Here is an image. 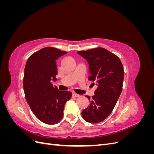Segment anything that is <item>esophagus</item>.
<instances>
[{
    "label": "esophagus",
    "mask_w": 154,
    "mask_h": 154,
    "mask_svg": "<svg viewBox=\"0 0 154 154\" xmlns=\"http://www.w3.org/2000/svg\"><path fill=\"white\" fill-rule=\"evenodd\" d=\"M80 96V95L76 94V93H72V97H78Z\"/></svg>",
    "instance_id": "esophagus-1"
}]
</instances>
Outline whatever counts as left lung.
<instances>
[{
	"instance_id": "8db88e82",
	"label": "left lung",
	"mask_w": 154,
	"mask_h": 154,
	"mask_svg": "<svg viewBox=\"0 0 154 154\" xmlns=\"http://www.w3.org/2000/svg\"><path fill=\"white\" fill-rule=\"evenodd\" d=\"M78 54L88 63L91 74L88 80L97 85L92 98L86 96L90 105L82 111V116L87 122L100 123L110 114L122 93L123 64L117 56L102 48L78 51Z\"/></svg>"
}]
</instances>
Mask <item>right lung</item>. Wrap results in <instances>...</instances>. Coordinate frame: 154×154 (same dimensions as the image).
I'll list each match as a JSON object with an SVG mask.
<instances>
[{
    "mask_svg": "<svg viewBox=\"0 0 154 154\" xmlns=\"http://www.w3.org/2000/svg\"><path fill=\"white\" fill-rule=\"evenodd\" d=\"M66 51L44 48L29 57L24 69L23 87L26 100L36 117L48 125L58 123L63 118L64 105L71 98L69 91H59L53 86L57 81L56 60Z\"/></svg>",
    "mask_w": 154,
    "mask_h": 154,
    "instance_id": "1",
    "label": "right lung"
}]
</instances>
